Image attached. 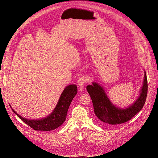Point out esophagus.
<instances>
[{
    "label": "esophagus",
    "mask_w": 158,
    "mask_h": 158,
    "mask_svg": "<svg viewBox=\"0 0 158 158\" xmlns=\"http://www.w3.org/2000/svg\"><path fill=\"white\" fill-rule=\"evenodd\" d=\"M87 79L84 77H80L77 80V84L79 87H82L86 82Z\"/></svg>",
    "instance_id": "34e87169"
}]
</instances>
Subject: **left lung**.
<instances>
[{
	"label": "left lung",
	"mask_w": 158,
	"mask_h": 158,
	"mask_svg": "<svg viewBox=\"0 0 158 158\" xmlns=\"http://www.w3.org/2000/svg\"><path fill=\"white\" fill-rule=\"evenodd\" d=\"M86 87L93 101L95 114L101 124L117 125L129 121L142 109L148 94V81L146 72L141 93L133 104L127 108L121 109L112 104L104 89L98 83L93 82Z\"/></svg>",
	"instance_id": "obj_1"
}]
</instances>
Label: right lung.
I'll return each mask as SVG.
<instances>
[{"mask_svg":"<svg viewBox=\"0 0 158 158\" xmlns=\"http://www.w3.org/2000/svg\"><path fill=\"white\" fill-rule=\"evenodd\" d=\"M77 93V88L76 85L71 84L67 85L64 89L59 101L52 113L46 118L40 119L31 120L26 119L19 115L11 106H10L12 108V111L22 121L35 131H49L59 127L65 121L67 110L69 109L73 98Z\"/></svg>","mask_w":158,"mask_h":158,"instance_id":"obj_1","label":"right lung"}]
</instances>
